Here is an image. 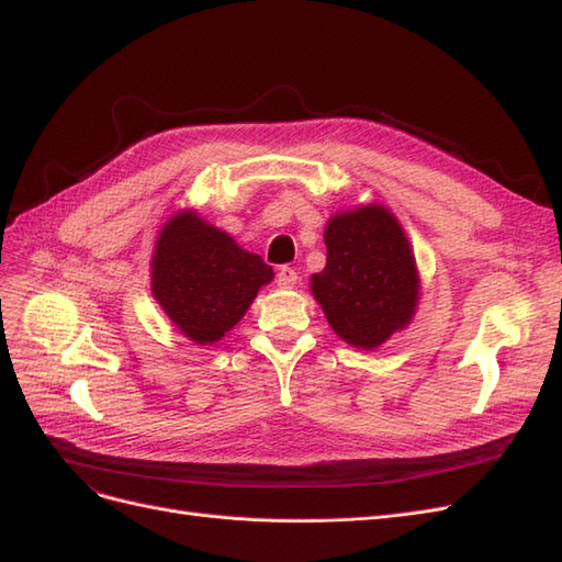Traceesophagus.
Masks as SVG:
<instances>
[{
    "mask_svg": "<svg viewBox=\"0 0 562 562\" xmlns=\"http://www.w3.org/2000/svg\"><path fill=\"white\" fill-rule=\"evenodd\" d=\"M277 283H279V288H293L297 283V271L293 267H288V265L279 267Z\"/></svg>",
    "mask_w": 562,
    "mask_h": 562,
    "instance_id": "34e87169",
    "label": "esophagus"
}]
</instances>
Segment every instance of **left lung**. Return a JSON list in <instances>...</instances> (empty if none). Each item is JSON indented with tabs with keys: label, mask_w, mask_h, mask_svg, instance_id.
I'll return each instance as SVG.
<instances>
[{
	"label": "left lung",
	"mask_w": 562,
	"mask_h": 562,
	"mask_svg": "<svg viewBox=\"0 0 562 562\" xmlns=\"http://www.w3.org/2000/svg\"><path fill=\"white\" fill-rule=\"evenodd\" d=\"M326 269L312 277V291L345 342L380 347L411 323L417 269L394 215L382 206L335 215L326 227Z\"/></svg>",
	"instance_id": "obj_1"
}]
</instances>
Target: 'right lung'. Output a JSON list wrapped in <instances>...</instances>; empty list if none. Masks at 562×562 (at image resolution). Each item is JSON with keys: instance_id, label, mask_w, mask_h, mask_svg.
<instances>
[{"instance_id": "add662e5", "label": "right lung", "mask_w": 562, "mask_h": 562, "mask_svg": "<svg viewBox=\"0 0 562 562\" xmlns=\"http://www.w3.org/2000/svg\"><path fill=\"white\" fill-rule=\"evenodd\" d=\"M274 271L241 250L229 234L180 213L157 241L151 291L176 326L196 345H213L250 307Z\"/></svg>"}]
</instances>
